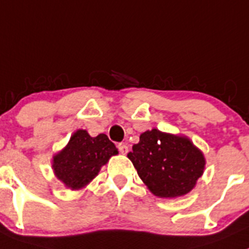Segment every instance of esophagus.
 <instances>
[{
	"instance_id": "esophagus-1",
	"label": "esophagus",
	"mask_w": 249,
	"mask_h": 249,
	"mask_svg": "<svg viewBox=\"0 0 249 249\" xmlns=\"http://www.w3.org/2000/svg\"><path fill=\"white\" fill-rule=\"evenodd\" d=\"M117 148H118V150H120L121 154H127V153H128V146H127L124 143L118 144Z\"/></svg>"
}]
</instances>
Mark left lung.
Masks as SVG:
<instances>
[{
	"label": "left lung",
	"mask_w": 249,
	"mask_h": 249,
	"mask_svg": "<svg viewBox=\"0 0 249 249\" xmlns=\"http://www.w3.org/2000/svg\"><path fill=\"white\" fill-rule=\"evenodd\" d=\"M128 159L149 191L159 198H177L196 187L205 156L186 136L153 128L139 137Z\"/></svg>",
	"instance_id": "1"
}]
</instances>
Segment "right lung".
<instances>
[{
    "label": "right lung",
    "instance_id": "1",
    "mask_svg": "<svg viewBox=\"0 0 249 249\" xmlns=\"http://www.w3.org/2000/svg\"><path fill=\"white\" fill-rule=\"evenodd\" d=\"M117 154L106 134L90 137L85 129H78L67 145L52 156V170L65 187L78 191L90 183L111 156Z\"/></svg>",
    "mask_w": 249,
    "mask_h": 249
}]
</instances>
